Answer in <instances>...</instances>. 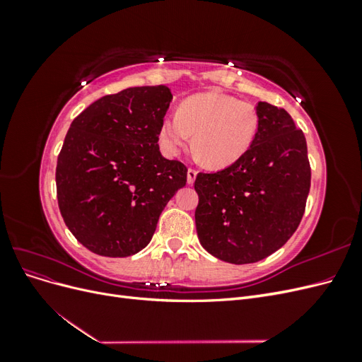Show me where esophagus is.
Returning a JSON list of instances; mask_svg holds the SVG:
<instances>
[{"label":"esophagus","mask_w":362,"mask_h":362,"mask_svg":"<svg viewBox=\"0 0 362 362\" xmlns=\"http://www.w3.org/2000/svg\"><path fill=\"white\" fill-rule=\"evenodd\" d=\"M196 175H198V172H196L193 168H189V170H187V182H189V184H193V182H194Z\"/></svg>","instance_id":"34e87169"}]
</instances>
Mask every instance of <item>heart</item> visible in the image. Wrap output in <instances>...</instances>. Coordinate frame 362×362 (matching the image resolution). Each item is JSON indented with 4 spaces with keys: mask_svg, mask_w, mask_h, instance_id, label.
Returning <instances> with one entry per match:
<instances>
[{
    "mask_svg": "<svg viewBox=\"0 0 362 362\" xmlns=\"http://www.w3.org/2000/svg\"><path fill=\"white\" fill-rule=\"evenodd\" d=\"M258 131L254 104L238 101L221 92H205L184 100L177 115L163 119L160 141L169 154L177 156L193 145L206 166L228 168L242 158Z\"/></svg>",
    "mask_w": 362,
    "mask_h": 362,
    "instance_id": "1",
    "label": "heart"
}]
</instances>
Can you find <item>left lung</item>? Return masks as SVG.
I'll return each mask as SVG.
<instances>
[{"instance_id": "1", "label": "left lung", "mask_w": 362, "mask_h": 362, "mask_svg": "<svg viewBox=\"0 0 362 362\" xmlns=\"http://www.w3.org/2000/svg\"><path fill=\"white\" fill-rule=\"evenodd\" d=\"M258 131L246 154L214 173L196 175L194 221L206 252L249 264L287 243L305 213L311 185L302 129L284 108L257 104Z\"/></svg>"}]
</instances>
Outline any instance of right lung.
Returning <instances> with one entry per match:
<instances>
[{
  "mask_svg": "<svg viewBox=\"0 0 362 362\" xmlns=\"http://www.w3.org/2000/svg\"><path fill=\"white\" fill-rule=\"evenodd\" d=\"M166 86L105 95L76 116L57 158L64 223L96 255L124 258L148 246L158 217L187 182V168L160 152Z\"/></svg>",
  "mask_w": 362,
  "mask_h": 362,
  "instance_id": "add662e5",
  "label": "right lung"
}]
</instances>
